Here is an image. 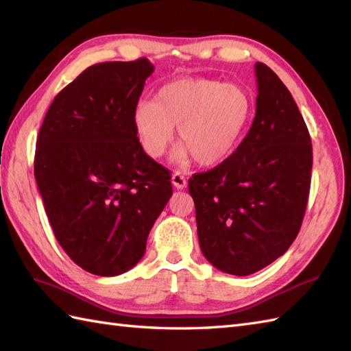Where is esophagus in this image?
<instances>
[{
	"mask_svg": "<svg viewBox=\"0 0 351 351\" xmlns=\"http://www.w3.org/2000/svg\"><path fill=\"white\" fill-rule=\"evenodd\" d=\"M171 182H173V186H174L176 189H178V191H182V189H184V187L187 186V182H186L184 176H183L182 173H178V171L173 174Z\"/></svg>",
	"mask_w": 351,
	"mask_h": 351,
	"instance_id": "34e87169",
	"label": "esophagus"
}]
</instances>
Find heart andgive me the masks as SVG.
<instances>
[{
	"label": "heart",
	"mask_w": 351,
	"mask_h": 351,
	"mask_svg": "<svg viewBox=\"0 0 351 351\" xmlns=\"http://www.w3.org/2000/svg\"><path fill=\"white\" fill-rule=\"evenodd\" d=\"M254 113L250 91L213 78H178L160 87L155 101L141 100L132 112L136 134L150 158H160L171 143L174 127L180 145L177 164L193 159L214 167L229 159L241 143Z\"/></svg>",
	"instance_id": "b5f03b06"
}]
</instances>
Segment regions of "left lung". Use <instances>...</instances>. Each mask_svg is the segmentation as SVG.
I'll return each instance as SVG.
<instances>
[{
    "mask_svg": "<svg viewBox=\"0 0 351 351\" xmlns=\"http://www.w3.org/2000/svg\"><path fill=\"white\" fill-rule=\"evenodd\" d=\"M255 118L229 159L189 180L202 254L215 269L248 276L297 238L310 192L313 152L289 90L255 63Z\"/></svg>",
    "mask_w": 351,
    "mask_h": 351,
    "instance_id": "8db88e82",
    "label": "left lung"
}]
</instances>
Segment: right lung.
Returning a JSON list of instances; mask_svg holds the SVG:
<instances>
[{
  "mask_svg": "<svg viewBox=\"0 0 351 351\" xmlns=\"http://www.w3.org/2000/svg\"><path fill=\"white\" fill-rule=\"evenodd\" d=\"M147 59L93 64L54 97L36 138L34 173L56 239L97 276H118L146 251L173 195L132 125Z\"/></svg>",
  "mask_w": 351,
  "mask_h": 351,
  "instance_id": "obj_1",
  "label": "right lung"
}]
</instances>
